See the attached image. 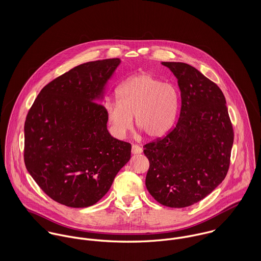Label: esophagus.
Segmentation results:
<instances>
[{"mask_svg": "<svg viewBox=\"0 0 261 261\" xmlns=\"http://www.w3.org/2000/svg\"><path fill=\"white\" fill-rule=\"evenodd\" d=\"M142 151H143L142 147H140V146H138V145H133V146H132V152H133L134 154L142 153Z\"/></svg>", "mask_w": 261, "mask_h": 261, "instance_id": "1", "label": "esophagus"}]
</instances>
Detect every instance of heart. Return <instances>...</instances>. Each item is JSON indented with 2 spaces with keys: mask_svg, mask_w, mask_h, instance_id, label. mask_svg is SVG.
<instances>
[{
  "mask_svg": "<svg viewBox=\"0 0 261 261\" xmlns=\"http://www.w3.org/2000/svg\"><path fill=\"white\" fill-rule=\"evenodd\" d=\"M116 99L106 105V114L113 136L118 139L132 129L134 115L138 127L149 138L163 137L174 125L180 108L177 86L149 73L126 79L117 88Z\"/></svg>",
  "mask_w": 261,
  "mask_h": 261,
  "instance_id": "b5f03b06",
  "label": "heart"
}]
</instances>
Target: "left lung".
<instances>
[{
	"instance_id": "left-lung-1",
	"label": "left lung",
	"mask_w": 261,
	"mask_h": 261,
	"mask_svg": "<svg viewBox=\"0 0 261 261\" xmlns=\"http://www.w3.org/2000/svg\"><path fill=\"white\" fill-rule=\"evenodd\" d=\"M178 79L181 111L176 126L144 146L149 168L146 186L160 204L191 206L222 183L234 133L223 92L195 67L163 62Z\"/></svg>"
}]
</instances>
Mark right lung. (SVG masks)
Listing matches in <instances>:
<instances>
[{
    "label": "right lung",
    "instance_id": "1",
    "mask_svg": "<svg viewBox=\"0 0 261 261\" xmlns=\"http://www.w3.org/2000/svg\"><path fill=\"white\" fill-rule=\"evenodd\" d=\"M118 58L80 64L42 88L29 110L24 161L42 191L72 208L98 202L129 161L132 145L108 130L106 84Z\"/></svg>",
    "mask_w": 261,
    "mask_h": 261
}]
</instances>
